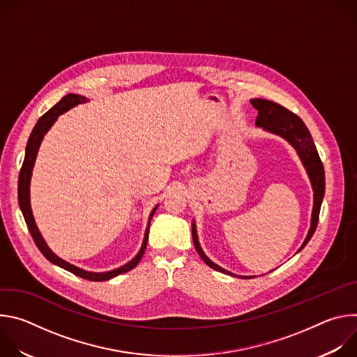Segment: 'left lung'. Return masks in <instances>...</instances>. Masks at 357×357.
Returning a JSON list of instances; mask_svg holds the SVG:
<instances>
[{"label":"left lung","mask_w":357,"mask_h":357,"mask_svg":"<svg viewBox=\"0 0 357 357\" xmlns=\"http://www.w3.org/2000/svg\"><path fill=\"white\" fill-rule=\"evenodd\" d=\"M250 103L252 105V107L259 112V116L256 119V126L257 127H263L266 131H270L273 134H277L280 137H282L284 139H287L298 152V155L308 172V176L311 179V185L314 189V209H312V219H311V227L310 231L307 234V238L303 240L301 248L298 251H301L305 245L308 244V241L311 240V237L314 236L318 222H319V212H321V205L324 200V195H325V171H324V165L322 161L319 158V154L317 151V146L314 144V139L311 137L310 130L307 128V126L303 124V121L294 114L292 112H289L288 109L274 103V101L266 100V98H252L250 100ZM192 237H193V244L195 248L197 251V254L200 256V259L205 261L211 268L225 273V274H231L230 271H226L225 268L219 267L218 264H215L203 250L200 248L199 240H197V233H196V226L195 222L192 223ZM236 277V275H234ZM241 278H252V277H241Z\"/></svg>","instance_id":"obj_1"}]
</instances>
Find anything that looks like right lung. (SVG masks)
Listing matches in <instances>:
<instances>
[{"mask_svg":"<svg viewBox=\"0 0 357 357\" xmlns=\"http://www.w3.org/2000/svg\"><path fill=\"white\" fill-rule=\"evenodd\" d=\"M87 98L80 96V94H68L65 96L59 103H56L52 109H50L49 112H46L36 123V126L33 127L31 135H29V139H28V144H26V148H25V158H24V164H22V168L20 171V176H18V203H20V209L24 215V219H25V223L28 226V230L36 244V247L39 248V251L43 254V256L46 257V260H49L50 263L56 264L58 267L63 268V270H68L70 271L72 274L77 275V277H82L84 280H89V281H107L113 277H117L120 274H124L130 270H132L138 263L139 260L142 259L144 256V251H145V247H146V241H148V233H149V223H151V219L152 216H154L158 205L152 209L151 215H149V219H148V225H146V229H145V236H144V241H142V245L138 251L137 256L128 261L127 264L121 266L120 268H116V270H112V271H106V273H91V271H86V270H82L65 260H62L61 257H58L56 254L50 250L46 244V241L43 240L42 234L39 233L38 227H36V223H35V219H33V215H32V209H31V202H29V185H31V176H32V169H33V164H35V160H36V154H38V149H39V145L43 139V135L47 132V130L54 126V123L56 121V119L63 114L65 112L70 110L72 107L77 106V105H82V103H86Z\"/></svg>","mask_w":357,"mask_h":357,"instance_id":"1","label":"right lung"}]
</instances>
